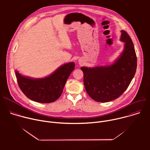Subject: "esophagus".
<instances>
[{"label": "esophagus", "mask_w": 150, "mask_h": 150, "mask_svg": "<svg viewBox=\"0 0 150 150\" xmlns=\"http://www.w3.org/2000/svg\"><path fill=\"white\" fill-rule=\"evenodd\" d=\"M79 63L80 64V65H82V62L81 61H80V60H79Z\"/></svg>", "instance_id": "esophagus-1"}]
</instances>
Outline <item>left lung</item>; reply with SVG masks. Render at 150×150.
Here are the masks:
<instances>
[{
  "label": "left lung",
  "mask_w": 150,
  "mask_h": 150,
  "mask_svg": "<svg viewBox=\"0 0 150 150\" xmlns=\"http://www.w3.org/2000/svg\"><path fill=\"white\" fill-rule=\"evenodd\" d=\"M120 40L124 47L119 56L109 65L82 67L83 84L90 97L97 102L117 98L127 89L136 72L137 59L133 42L124 30Z\"/></svg>",
  "instance_id": "left-lung-1"
}]
</instances>
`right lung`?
I'll return each instance as SVG.
<instances>
[{
	"label": "right lung",
	"instance_id": "add662e5",
	"mask_svg": "<svg viewBox=\"0 0 150 150\" xmlns=\"http://www.w3.org/2000/svg\"><path fill=\"white\" fill-rule=\"evenodd\" d=\"M75 65L74 62L63 64L45 78H31L23 75L16 70L15 75L20 89L28 98L38 103H49L61 96Z\"/></svg>",
	"mask_w": 150,
	"mask_h": 150
}]
</instances>
